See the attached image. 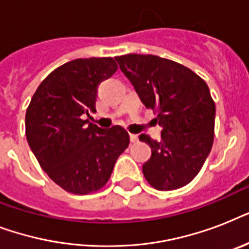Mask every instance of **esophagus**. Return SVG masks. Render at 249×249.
Masks as SVG:
<instances>
[{
	"mask_svg": "<svg viewBox=\"0 0 249 249\" xmlns=\"http://www.w3.org/2000/svg\"><path fill=\"white\" fill-rule=\"evenodd\" d=\"M130 142L132 143H137L138 142V136L137 134H130Z\"/></svg>",
	"mask_w": 249,
	"mask_h": 249,
	"instance_id": "1",
	"label": "esophagus"
}]
</instances>
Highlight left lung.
Here are the masks:
<instances>
[{
  "mask_svg": "<svg viewBox=\"0 0 249 249\" xmlns=\"http://www.w3.org/2000/svg\"><path fill=\"white\" fill-rule=\"evenodd\" d=\"M146 108L163 126L161 140L141 134L151 147L142 172L160 191L177 190L200 172L214 138L216 105L208 85L190 68L156 55L115 56Z\"/></svg>",
  "mask_w": 249,
  "mask_h": 249,
  "instance_id": "1",
  "label": "left lung"
}]
</instances>
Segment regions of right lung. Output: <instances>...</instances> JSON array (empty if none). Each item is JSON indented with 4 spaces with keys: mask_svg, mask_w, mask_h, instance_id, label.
I'll return each mask as SVG.
<instances>
[{
    "mask_svg": "<svg viewBox=\"0 0 249 249\" xmlns=\"http://www.w3.org/2000/svg\"><path fill=\"white\" fill-rule=\"evenodd\" d=\"M117 71L113 58L75 59L55 68L33 94L25 137L41 168L67 193L85 195L108 182L129 134L102 129L84 116L95 112L98 86Z\"/></svg>",
    "mask_w": 249,
    "mask_h": 249,
    "instance_id": "1",
    "label": "right lung"
}]
</instances>
